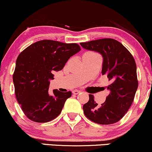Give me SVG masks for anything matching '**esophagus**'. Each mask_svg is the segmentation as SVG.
<instances>
[{
  "mask_svg": "<svg viewBox=\"0 0 152 152\" xmlns=\"http://www.w3.org/2000/svg\"><path fill=\"white\" fill-rule=\"evenodd\" d=\"M80 92H81V91H80L79 90H77V89H75L73 91V93L74 94H79Z\"/></svg>",
  "mask_w": 152,
  "mask_h": 152,
  "instance_id": "obj_1",
  "label": "esophagus"
}]
</instances>
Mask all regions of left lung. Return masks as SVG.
Wrapping results in <instances>:
<instances>
[{
    "label": "left lung",
    "instance_id": "8db88e82",
    "mask_svg": "<svg viewBox=\"0 0 152 152\" xmlns=\"http://www.w3.org/2000/svg\"><path fill=\"white\" fill-rule=\"evenodd\" d=\"M82 48L96 51L102 56V75L110 81L107 89L110 94L99 105L89 94L84 104L85 116L93 122L110 125L119 121L127 113L138 89L136 64L131 53L118 41L111 38L80 43Z\"/></svg>",
    "mask_w": 152,
    "mask_h": 152
}]
</instances>
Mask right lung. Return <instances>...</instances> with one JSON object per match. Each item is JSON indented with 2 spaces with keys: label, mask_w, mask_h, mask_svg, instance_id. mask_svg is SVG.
Here are the masks:
<instances>
[{
  "label": "right lung",
  "mask_w": 152,
  "mask_h": 152,
  "mask_svg": "<svg viewBox=\"0 0 152 152\" xmlns=\"http://www.w3.org/2000/svg\"><path fill=\"white\" fill-rule=\"evenodd\" d=\"M81 50L76 43L45 39L33 43L18 56L13 75L15 94L25 115L37 123H47L59 115L71 91L48 93L53 73L62 70L71 56Z\"/></svg>",
  "instance_id": "add662e5"
}]
</instances>
